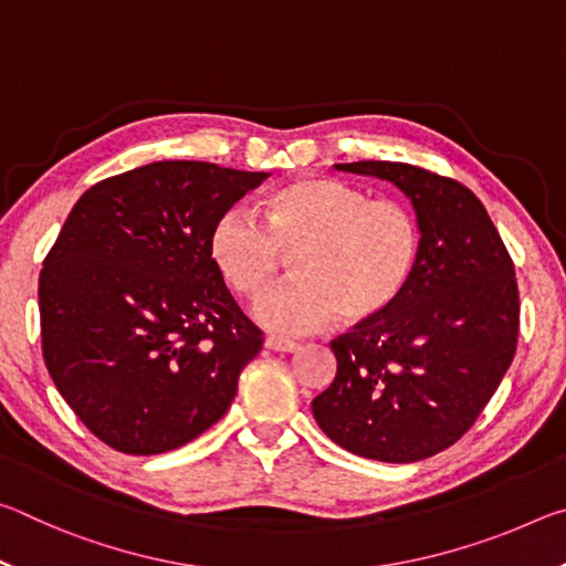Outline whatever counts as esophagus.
<instances>
[{"label":"esophagus","mask_w":566,"mask_h":566,"mask_svg":"<svg viewBox=\"0 0 566 566\" xmlns=\"http://www.w3.org/2000/svg\"><path fill=\"white\" fill-rule=\"evenodd\" d=\"M264 347L272 349V352H296V349H300V344L292 342V339H284V337H266Z\"/></svg>","instance_id":"1"}]
</instances>
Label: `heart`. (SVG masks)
Returning a JSON list of instances; mask_svg holds the SVG:
<instances>
[{
  "label": "heart",
  "instance_id": "heart-1",
  "mask_svg": "<svg viewBox=\"0 0 566 566\" xmlns=\"http://www.w3.org/2000/svg\"><path fill=\"white\" fill-rule=\"evenodd\" d=\"M262 217L227 209L209 254L249 302L270 290L284 256H294V282L256 306V319L274 332L319 329L334 314L344 324H367L389 312L415 276L421 229L395 199H369L339 179L296 177L264 195Z\"/></svg>",
  "mask_w": 566,
  "mask_h": 566
}]
</instances>
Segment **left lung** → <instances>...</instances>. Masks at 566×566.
Listing matches in <instances>:
<instances>
[{"mask_svg":"<svg viewBox=\"0 0 566 566\" xmlns=\"http://www.w3.org/2000/svg\"><path fill=\"white\" fill-rule=\"evenodd\" d=\"M411 199L421 252L381 317L332 342L337 377L314 397L322 432L352 454L407 464L462 439L510 369L520 337L514 262L472 189L405 161H349Z\"/></svg>","mask_w":566,"mask_h":566,"instance_id":"8db88e82","label":"left lung"}]
</instances>
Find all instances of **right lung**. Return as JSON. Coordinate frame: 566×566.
Instances as JSON below:
<instances>
[{
	"instance_id": "1",
	"label": "right lung",
	"mask_w": 566,
	"mask_h": 566,
	"mask_svg": "<svg viewBox=\"0 0 566 566\" xmlns=\"http://www.w3.org/2000/svg\"><path fill=\"white\" fill-rule=\"evenodd\" d=\"M264 177L177 159L102 179L44 256L46 369L82 424L117 452L161 454L207 432L262 349L209 237Z\"/></svg>"
}]
</instances>
